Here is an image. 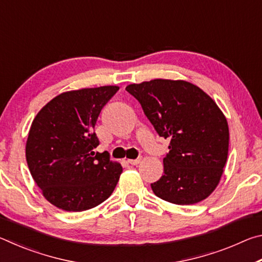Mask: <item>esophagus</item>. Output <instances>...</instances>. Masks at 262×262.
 Returning a JSON list of instances; mask_svg holds the SVG:
<instances>
[{"label": "esophagus", "instance_id": "1", "mask_svg": "<svg viewBox=\"0 0 262 262\" xmlns=\"http://www.w3.org/2000/svg\"><path fill=\"white\" fill-rule=\"evenodd\" d=\"M127 162L129 163L130 165H137V164L141 163V158H137V159H128Z\"/></svg>", "mask_w": 262, "mask_h": 262}]
</instances>
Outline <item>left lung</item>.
Listing matches in <instances>:
<instances>
[{"label":"left lung","instance_id":"obj_1","mask_svg":"<svg viewBox=\"0 0 262 262\" xmlns=\"http://www.w3.org/2000/svg\"><path fill=\"white\" fill-rule=\"evenodd\" d=\"M126 90L140 101L159 136L170 140L164 174L151 184L158 198L174 205H194L214 192L228 159L227 118L194 84L152 79Z\"/></svg>","mask_w":262,"mask_h":262}]
</instances>
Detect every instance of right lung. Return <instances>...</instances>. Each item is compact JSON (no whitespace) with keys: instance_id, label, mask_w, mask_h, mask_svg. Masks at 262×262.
Returning a JSON list of instances; mask_svg holds the SVG:
<instances>
[{"instance_id":"add662e5","label":"right lung","mask_w":262,"mask_h":262,"mask_svg":"<svg viewBox=\"0 0 262 262\" xmlns=\"http://www.w3.org/2000/svg\"><path fill=\"white\" fill-rule=\"evenodd\" d=\"M119 86L106 85L63 92L33 119L26 162L33 180L48 202L66 211H83L100 205L117 186L122 166L110 161L94 128L101 108Z\"/></svg>"}]
</instances>
